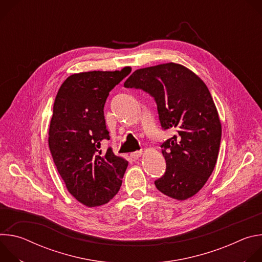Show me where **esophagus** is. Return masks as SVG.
<instances>
[{"mask_svg": "<svg viewBox=\"0 0 262 262\" xmlns=\"http://www.w3.org/2000/svg\"><path fill=\"white\" fill-rule=\"evenodd\" d=\"M142 154H143L142 150H138V151L132 152V154H130V157H132L134 160H137V159H139V158L142 156Z\"/></svg>", "mask_w": 262, "mask_h": 262, "instance_id": "esophagus-1", "label": "esophagus"}]
</instances>
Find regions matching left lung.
<instances>
[{"mask_svg": "<svg viewBox=\"0 0 262 262\" xmlns=\"http://www.w3.org/2000/svg\"><path fill=\"white\" fill-rule=\"evenodd\" d=\"M124 87L150 94L162 128L177 133L161 145L166 172L155 181L157 189L176 200L191 198L211 175L221 143V121L208 88L192 70L172 62L137 69Z\"/></svg>", "mask_w": 262, "mask_h": 262, "instance_id": "8db88e82", "label": "left lung"}]
</instances>
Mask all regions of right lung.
Wrapping results in <instances>:
<instances>
[{
	"instance_id": "1",
	"label": "right lung",
	"mask_w": 262,
	"mask_h": 262,
	"mask_svg": "<svg viewBox=\"0 0 262 262\" xmlns=\"http://www.w3.org/2000/svg\"><path fill=\"white\" fill-rule=\"evenodd\" d=\"M130 72L74 73L61 85L55 98L49 129V146L68 192L88 207L107 203L119 191L127 161L112 148L101 150L110 140L103 106L110 91Z\"/></svg>"
}]
</instances>
